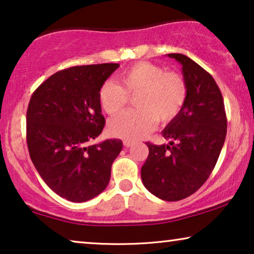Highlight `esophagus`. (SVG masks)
<instances>
[{
	"label": "esophagus",
	"instance_id": "34e87169",
	"mask_svg": "<svg viewBox=\"0 0 254 254\" xmlns=\"http://www.w3.org/2000/svg\"><path fill=\"white\" fill-rule=\"evenodd\" d=\"M124 145H125V147H126V148H129V147H131V145H133V142H131V141H124Z\"/></svg>",
	"mask_w": 254,
	"mask_h": 254
}]
</instances>
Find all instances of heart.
I'll return each instance as SVG.
<instances>
[{
  "mask_svg": "<svg viewBox=\"0 0 254 254\" xmlns=\"http://www.w3.org/2000/svg\"><path fill=\"white\" fill-rule=\"evenodd\" d=\"M116 84L100 86L98 99L109 116H117L135 97L136 110L121 114L109 124L110 133L127 141L141 138L152 130L156 121L163 125L175 120L185 105L187 84L182 75L165 71L161 65L137 62L118 74Z\"/></svg>",
  "mask_w": 254,
  "mask_h": 254,
  "instance_id": "1",
  "label": "heart"
}]
</instances>
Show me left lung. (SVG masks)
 <instances>
[{"label": "left lung", "instance_id": "left-lung-1", "mask_svg": "<svg viewBox=\"0 0 254 254\" xmlns=\"http://www.w3.org/2000/svg\"><path fill=\"white\" fill-rule=\"evenodd\" d=\"M183 65L187 99L162 131L169 144L147 142L141 169L145 189L159 199L179 201L196 192L213 171L227 135L223 97L209 72L183 54H168Z\"/></svg>", "mask_w": 254, "mask_h": 254}]
</instances>
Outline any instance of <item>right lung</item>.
<instances>
[{
  "label": "right lung",
  "mask_w": 254,
  "mask_h": 254,
  "mask_svg": "<svg viewBox=\"0 0 254 254\" xmlns=\"http://www.w3.org/2000/svg\"><path fill=\"white\" fill-rule=\"evenodd\" d=\"M118 68L119 64H100L64 69L31 96L30 157L47 186L72 202H84L106 189L111 166L123 149L118 138L90 144L105 126L99 89Z\"/></svg>",
  "instance_id": "obj_1"
}]
</instances>
